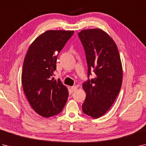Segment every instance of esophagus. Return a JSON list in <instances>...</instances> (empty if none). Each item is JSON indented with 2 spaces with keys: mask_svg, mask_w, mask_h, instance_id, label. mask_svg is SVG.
Returning <instances> with one entry per match:
<instances>
[{
  "mask_svg": "<svg viewBox=\"0 0 146 146\" xmlns=\"http://www.w3.org/2000/svg\"><path fill=\"white\" fill-rule=\"evenodd\" d=\"M77 89H78V88H77V86H73L71 87V90L72 92H75Z\"/></svg>",
  "mask_w": 146,
  "mask_h": 146,
  "instance_id": "obj_1",
  "label": "esophagus"
}]
</instances>
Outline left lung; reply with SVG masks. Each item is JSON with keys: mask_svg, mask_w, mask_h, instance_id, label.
Instances as JSON below:
<instances>
[{"mask_svg": "<svg viewBox=\"0 0 146 146\" xmlns=\"http://www.w3.org/2000/svg\"><path fill=\"white\" fill-rule=\"evenodd\" d=\"M88 67L95 77L83 83L86 99L83 112L94 119L109 110L120 90L123 71L119 49L113 39L101 29L82 30L78 33Z\"/></svg>", "mask_w": 146, "mask_h": 146, "instance_id": "1", "label": "left lung"}]
</instances>
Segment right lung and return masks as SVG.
I'll return each instance as SVG.
<instances>
[{"label":"right lung","instance_id":"1","mask_svg":"<svg viewBox=\"0 0 146 146\" xmlns=\"http://www.w3.org/2000/svg\"><path fill=\"white\" fill-rule=\"evenodd\" d=\"M73 31L49 30L30 45L24 58L21 81L31 106L43 117L60 113L66 103L68 90L60 79L51 77L58 55Z\"/></svg>","mask_w":146,"mask_h":146}]
</instances>
